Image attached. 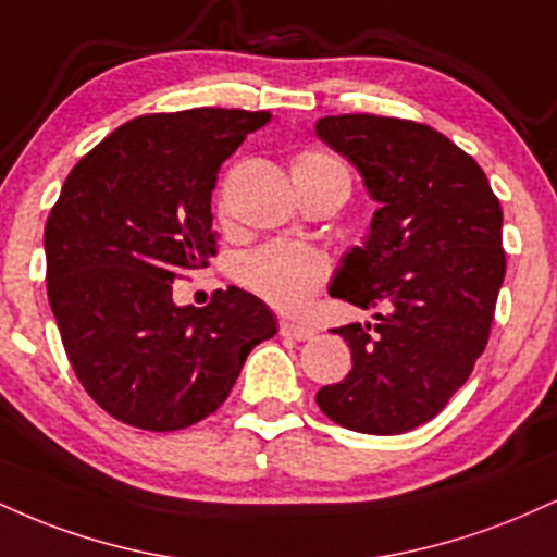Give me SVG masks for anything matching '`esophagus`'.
I'll return each mask as SVG.
<instances>
[{"label":"esophagus","instance_id":"34e87169","mask_svg":"<svg viewBox=\"0 0 557 557\" xmlns=\"http://www.w3.org/2000/svg\"><path fill=\"white\" fill-rule=\"evenodd\" d=\"M280 335L293 337V341H311V337H314V327H309V324L290 322V319H283V322H280Z\"/></svg>","mask_w":557,"mask_h":557}]
</instances>
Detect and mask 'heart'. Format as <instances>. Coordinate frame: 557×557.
I'll use <instances>...</instances> for the list:
<instances>
[{"mask_svg": "<svg viewBox=\"0 0 557 557\" xmlns=\"http://www.w3.org/2000/svg\"><path fill=\"white\" fill-rule=\"evenodd\" d=\"M293 181L298 190L335 188L348 198L350 172L343 159L327 151H300L293 159ZM332 267L327 253L314 246L290 240H274L253 248L235 264V280L259 296L272 309L296 314L304 311L327 283Z\"/></svg>", "mask_w": 557, "mask_h": 557, "instance_id": "b5f03b06", "label": "heart"}]
</instances>
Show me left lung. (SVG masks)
<instances>
[{
  "label": "left lung",
  "mask_w": 557,
  "mask_h": 557,
  "mask_svg": "<svg viewBox=\"0 0 557 557\" xmlns=\"http://www.w3.org/2000/svg\"><path fill=\"white\" fill-rule=\"evenodd\" d=\"M317 136L359 168L380 201L369 238L330 293L374 324H345L354 369L317 393L324 417L400 434L437 417L474 372L505 277L503 209L482 168L424 123L382 114L319 117Z\"/></svg>",
  "instance_id": "left-lung-1"
}]
</instances>
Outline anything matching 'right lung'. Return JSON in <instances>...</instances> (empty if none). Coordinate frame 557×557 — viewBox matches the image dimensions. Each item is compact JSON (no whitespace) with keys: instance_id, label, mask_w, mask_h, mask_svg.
<instances>
[{"instance_id":"right-lung-1","label":"right lung","mask_w":557,"mask_h":557,"mask_svg":"<svg viewBox=\"0 0 557 557\" xmlns=\"http://www.w3.org/2000/svg\"><path fill=\"white\" fill-rule=\"evenodd\" d=\"M270 112L198 107L140 114L70 170L44 227L47 293L86 393L123 424L175 432L207 419L274 314L230 285L203 309L172 283L216 251L220 164Z\"/></svg>"}]
</instances>
